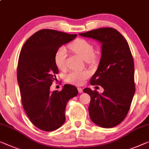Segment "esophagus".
<instances>
[{"label":"esophagus","mask_w":149,"mask_h":149,"mask_svg":"<svg viewBox=\"0 0 149 149\" xmlns=\"http://www.w3.org/2000/svg\"><path fill=\"white\" fill-rule=\"evenodd\" d=\"M77 91H78L79 93H81L83 92V89L81 88H77Z\"/></svg>","instance_id":"34e87169"}]
</instances>
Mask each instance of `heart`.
Returning a JSON list of instances; mask_svg holds the SVG:
<instances>
[{
    "label": "heart",
    "instance_id": "heart-1",
    "mask_svg": "<svg viewBox=\"0 0 149 149\" xmlns=\"http://www.w3.org/2000/svg\"><path fill=\"white\" fill-rule=\"evenodd\" d=\"M70 48L74 53L78 54L85 61H91L94 56V47L93 45L84 39H77L70 45ZM67 56V51L65 47L62 46L56 50L54 55V64L58 70L65 68V62ZM90 76L88 71L82 72H72L65 76V80L69 83L75 85H81L86 79Z\"/></svg>",
    "mask_w": 149,
    "mask_h": 149
}]
</instances>
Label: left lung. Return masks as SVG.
I'll list each match as a JSON object with an SVG mask.
<instances>
[{
    "label": "left lung",
    "mask_w": 149,
    "mask_h": 149,
    "mask_svg": "<svg viewBox=\"0 0 149 149\" xmlns=\"http://www.w3.org/2000/svg\"><path fill=\"white\" fill-rule=\"evenodd\" d=\"M79 35L102 44L101 58L91 84L102 86L104 92L99 94L88 88L84 89L91 96L90 117L100 127H115L126 117L135 93L134 64L129 45L124 37L111 28Z\"/></svg>",
    "instance_id": "1"
}]
</instances>
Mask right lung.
<instances>
[{
	"instance_id": "right-lung-1",
	"label": "right lung",
	"mask_w": 149,
	"mask_h": 149,
	"mask_svg": "<svg viewBox=\"0 0 149 149\" xmlns=\"http://www.w3.org/2000/svg\"><path fill=\"white\" fill-rule=\"evenodd\" d=\"M76 36L41 30L27 40L20 52L17 75L23 107L31 122L42 130L51 132L61 126L67 103L78 94L76 87L70 84L64 85L61 91H50L58 72L54 53Z\"/></svg>"
}]
</instances>
